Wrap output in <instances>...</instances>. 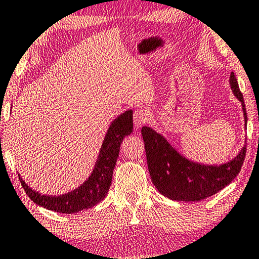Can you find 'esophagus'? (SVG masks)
I'll return each instance as SVG.
<instances>
[{
	"label": "esophagus",
	"instance_id": "1",
	"mask_svg": "<svg viewBox=\"0 0 259 259\" xmlns=\"http://www.w3.org/2000/svg\"><path fill=\"white\" fill-rule=\"evenodd\" d=\"M149 121V112L144 109H137L134 114V123L136 128H140Z\"/></svg>",
	"mask_w": 259,
	"mask_h": 259
}]
</instances>
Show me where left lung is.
<instances>
[{"mask_svg": "<svg viewBox=\"0 0 259 259\" xmlns=\"http://www.w3.org/2000/svg\"><path fill=\"white\" fill-rule=\"evenodd\" d=\"M232 93L242 103L246 126V110L235 72L230 75ZM149 172L156 189L172 201L198 202L217 194L237 176L245 158L246 145L230 162L204 165L189 161L175 150L162 135L149 126L142 128Z\"/></svg>", "mask_w": 259, "mask_h": 259, "instance_id": "left-lung-1", "label": "left lung"}]
</instances>
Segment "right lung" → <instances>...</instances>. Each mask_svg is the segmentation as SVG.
Wrapping results in <instances>:
<instances>
[{
  "instance_id": "add662e5",
  "label": "right lung",
  "mask_w": 259,
  "mask_h": 259,
  "mask_svg": "<svg viewBox=\"0 0 259 259\" xmlns=\"http://www.w3.org/2000/svg\"><path fill=\"white\" fill-rule=\"evenodd\" d=\"M133 133V110L123 112L111 122L105 135L96 164L88 180L68 194L42 195L29 188L19 175L20 182L32 202L48 210L61 213H75L89 209L107 196L111 185L112 172L117 162L123 138Z\"/></svg>"
}]
</instances>
